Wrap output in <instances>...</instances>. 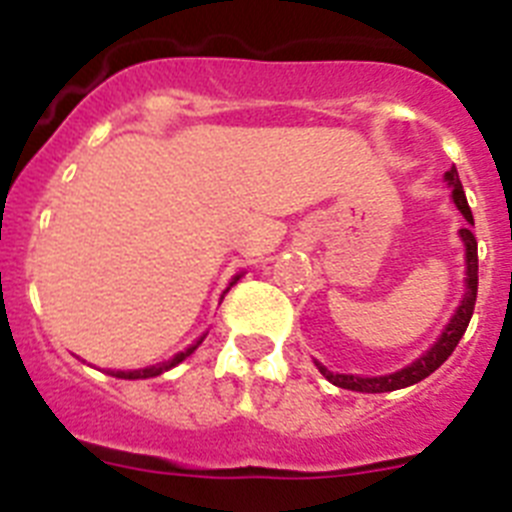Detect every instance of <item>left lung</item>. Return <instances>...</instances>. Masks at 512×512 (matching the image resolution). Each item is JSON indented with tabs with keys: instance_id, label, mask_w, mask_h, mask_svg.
<instances>
[{
	"instance_id": "8db88e82",
	"label": "left lung",
	"mask_w": 512,
	"mask_h": 512,
	"mask_svg": "<svg viewBox=\"0 0 512 512\" xmlns=\"http://www.w3.org/2000/svg\"><path fill=\"white\" fill-rule=\"evenodd\" d=\"M446 179H449V184L454 187V194H451V197H454L456 207L461 210V215L467 217V223L474 225L472 210H469L467 194H464V187H461V182H459V171H456V166H451V171H446ZM459 233H461V241H464V246H467V295H464L459 310H456V315L451 318V323L446 325V330H443V336L438 338L436 346H433L425 356H420L415 364L405 366L402 372L387 374V377H366L364 379V377H351V374H333V372H328L325 366L318 364V369L323 372V377L328 379V382H333L336 387H343V390L372 392V395L374 392L402 390V387L418 384L420 379H425L428 374L436 372L438 366H441L443 361L454 354L456 343H459L461 336L467 333V325H469V320H472L474 302H477V271H479L477 238H474V233L469 228H461Z\"/></svg>"
}]
</instances>
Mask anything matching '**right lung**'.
I'll use <instances>...</instances> for the list:
<instances>
[{"label": "right lung", "instance_id": "obj_1", "mask_svg": "<svg viewBox=\"0 0 512 512\" xmlns=\"http://www.w3.org/2000/svg\"><path fill=\"white\" fill-rule=\"evenodd\" d=\"M233 282H238V277L233 279ZM202 343V338L197 343H194V346H189L187 351H182V354H176L174 359L169 361V364H158V366H151V369H138V372H112V377H120V379H146V377H158V374H164L166 369H171V366H176L179 364V361H184L187 359L189 354H192L194 348L200 346Z\"/></svg>", "mask_w": 512, "mask_h": 512}]
</instances>
